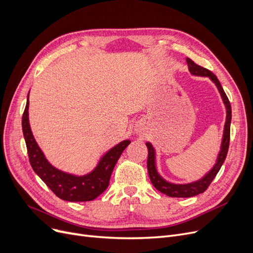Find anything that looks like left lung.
<instances>
[{
    "instance_id": "obj_1",
    "label": "left lung",
    "mask_w": 253,
    "mask_h": 253,
    "mask_svg": "<svg viewBox=\"0 0 253 253\" xmlns=\"http://www.w3.org/2000/svg\"><path fill=\"white\" fill-rule=\"evenodd\" d=\"M187 63L189 71L192 75L196 76H203V77H209L215 85L217 86L220 96L223 98V101L226 105V110H227V117H226V124H225V129H224V135H223V142H221V148L220 152L218 154L216 164L212 168V170L207 174L205 177H203L201 180L192 182V183H187V185H175V183H171L166 181L162 176H160L157 171H156V167H155V151L154 148L152 147V144L150 142H147V148H148V172L150 179L158 191L160 192L171 196V197H191V196H195L201 193H204L205 191L208 189L210 186V183L212 180L215 178L216 174L220 170L221 166H223L228 149H229V141H230V124H231V104L230 101L224 91L223 87H221V84L218 81L217 77L214 75L212 72L209 70H207L205 67H202L200 65H197L194 61L191 60L190 58H187Z\"/></svg>"
}]
</instances>
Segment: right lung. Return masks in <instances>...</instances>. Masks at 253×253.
Listing matches in <instances>:
<instances>
[{
  "instance_id": "obj_1",
  "label": "right lung",
  "mask_w": 253,
  "mask_h": 253,
  "mask_svg": "<svg viewBox=\"0 0 253 253\" xmlns=\"http://www.w3.org/2000/svg\"><path fill=\"white\" fill-rule=\"evenodd\" d=\"M28 98L22 116V129L24 135L30 166L38 176L59 198L67 202H89L95 200L105 189L114 167L118 162L121 153L131 143L125 140L111 149L99 162L96 169L85 176H75L61 172L53 168L45 158L44 154L34 138L28 121Z\"/></svg>"
}]
</instances>
